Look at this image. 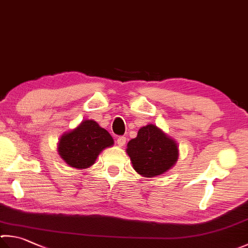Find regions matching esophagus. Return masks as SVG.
<instances>
[{"label": "esophagus", "instance_id": "obj_1", "mask_svg": "<svg viewBox=\"0 0 248 248\" xmlns=\"http://www.w3.org/2000/svg\"><path fill=\"white\" fill-rule=\"evenodd\" d=\"M125 142H126V137L119 136L118 138H116V143H118L120 147H123L124 144H125Z\"/></svg>", "mask_w": 248, "mask_h": 248}]
</instances>
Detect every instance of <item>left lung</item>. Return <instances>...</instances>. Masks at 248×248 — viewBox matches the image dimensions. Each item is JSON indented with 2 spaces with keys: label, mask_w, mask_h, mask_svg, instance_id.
I'll return each instance as SVG.
<instances>
[{
  "label": "left lung",
  "mask_w": 248,
  "mask_h": 248,
  "mask_svg": "<svg viewBox=\"0 0 248 248\" xmlns=\"http://www.w3.org/2000/svg\"><path fill=\"white\" fill-rule=\"evenodd\" d=\"M126 151L135 170L144 177L163 174L178 158L176 142L153 124L140 128L137 137L127 143Z\"/></svg>",
  "instance_id": "8db88e82"
}]
</instances>
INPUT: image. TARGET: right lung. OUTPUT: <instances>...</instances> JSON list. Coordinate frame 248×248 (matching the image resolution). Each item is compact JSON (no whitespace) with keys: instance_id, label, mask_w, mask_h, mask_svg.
I'll use <instances>...</instances> for the list:
<instances>
[{"instance_id":"right-lung-1","label":"right lung","mask_w":248,"mask_h":248,"mask_svg":"<svg viewBox=\"0 0 248 248\" xmlns=\"http://www.w3.org/2000/svg\"><path fill=\"white\" fill-rule=\"evenodd\" d=\"M113 144V138L93 120H85L76 129L64 134L59 141L58 152L71 167L87 168L105 148Z\"/></svg>"}]
</instances>
